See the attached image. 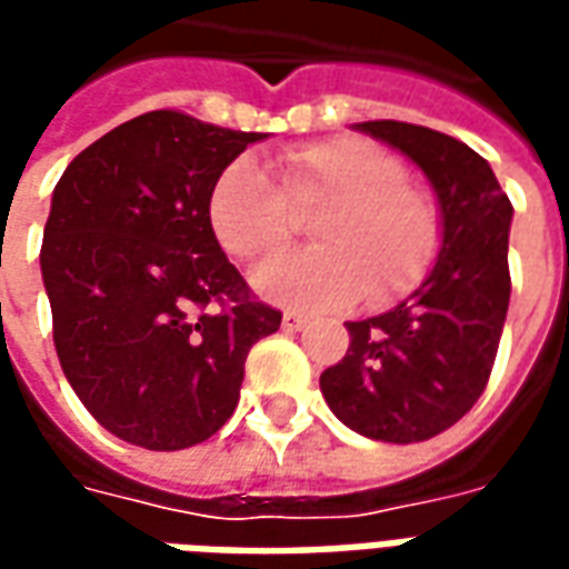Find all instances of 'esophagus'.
<instances>
[{"label": "esophagus", "instance_id": "esophagus-1", "mask_svg": "<svg viewBox=\"0 0 569 569\" xmlns=\"http://www.w3.org/2000/svg\"><path fill=\"white\" fill-rule=\"evenodd\" d=\"M308 326V317H301L296 310H286L283 313V332H301Z\"/></svg>", "mask_w": 569, "mask_h": 569}]
</instances>
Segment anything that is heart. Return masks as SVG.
I'll list each match as a JSON object with an SVG mask.
<instances>
[{
    "mask_svg": "<svg viewBox=\"0 0 569 569\" xmlns=\"http://www.w3.org/2000/svg\"><path fill=\"white\" fill-rule=\"evenodd\" d=\"M393 151L362 137L308 142L280 154V186L249 158L216 176L207 222L237 261H256L292 237V210L326 207L313 240L252 273L261 296L296 310L341 308L366 296L383 305L423 280L439 256L441 219L427 191L406 179Z\"/></svg>",
    "mask_w": 569,
    "mask_h": 569,
    "instance_id": "obj_1",
    "label": "heart"
}]
</instances>
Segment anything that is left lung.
<instances>
[{"instance_id": "1", "label": "left lung", "mask_w": 569, "mask_h": 569, "mask_svg": "<svg viewBox=\"0 0 569 569\" xmlns=\"http://www.w3.org/2000/svg\"><path fill=\"white\" fill-rule=\"evenodd\" d=\"M357 130L423 170L439 198L441 247L406 301L347 322L350 347L322 371L320 390L359 436L411 445L453 427L488 387L512 292V203L490 163L448 133L406 121H362Z\"/></svg>"}]
</instances>
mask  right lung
<instances>
[{"label":"right lung","instance_id":"1","mask_svg":"<svg viewBox=\"0 0 569 569\" xmlns=\"http://www.w3.org/2000/svg\"><path fill=\"white\" fill-rule=\"evenodd\" d=\"M259 140L158 109L57 182L39 256L57 357L97 423L130 445L182 451L219 432L249 347L280 329L207 222L216 176Z\"/></svg>","mask_w":569,"mask_h":569}]
</instances>
